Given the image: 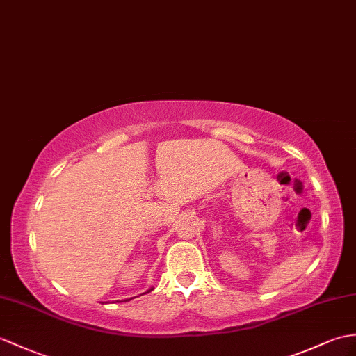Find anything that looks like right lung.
I'll use <instances>...</instances> for the list:
<instances>
[{
    "label": "right lung",
    "mask_w": 356,
    "mask_h": 356,
    "mask_svg": "<svg viewBox=\"0 0 356 356\" xmlns=\"http://www.w3.org/2000/svg\"><path fill=\"white\" fill-rule=\"evenodd\" d=\"M150 291H153V288H150V290H148L147 293H150ZM144 294H145V293H144ZM129 300H130V299H129Z\"/></svg>",
    "instance_id": "obj_1"
}]
</instances>
